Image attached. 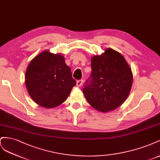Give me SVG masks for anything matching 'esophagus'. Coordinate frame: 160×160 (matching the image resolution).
<instances>
[{
	"label": "esophagus",
	"mask_w": 160,
	"mask_h": 160,
	"mask_svg": "<svg viewBox=\"0 0 160 160\" xmlns=\"http://www.w3.org/2000/svg\"><path fill=\"white\" fill-rule=\"evenodd\" d=\"M82 84H83V80H80L76 82V85L78 86H80Z\"/></svg>",
	"instance_id": "1"
}]
</instances>
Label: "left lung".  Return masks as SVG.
<instances>
[{"mask_svg":"<svg viewBox=\"0 0 160 160\" xmlns=\"http://www.w3.org/2000/svg\"><path fill=\"white\" fill-rule=\"evenodd\" d=\"M91 80L83 94L94 108L102 112L115 110L124 102L133 84V73L119 52L111 48L91 58Z\"/></svg>","mask_w":160,"mask_h":160,"instance_id":"8db88e82","label":"left lung"}]
</instances>
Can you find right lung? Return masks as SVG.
I'll return each instance as SVG.
<instances>
[{
	"label": "right lung",
	"instance_id": "1",
	"mask_svg": "<svg viewBox=\"0 0 160 160\" xmlns=\"http://www.w3.org/2000/svg\"><path fill=\"white\" fill-rule=\"evenodd\" d=\"M26 88L38 105L53 108L62 104L76 84L62 54L45 50L36 56L27 68Z\"/></svg>",
	"mask_w": 160,
	"mask_h": 160
}]
</instances>
